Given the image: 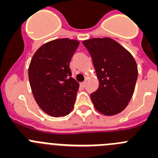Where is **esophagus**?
Here are the masks:
<instances>
[{
  "label": "esophagus",
  "mask_w": 158,
  "mask_h": 158,
  "mask_svg": "<svg viewBox=\"0 0 158 158\" xmlns=\"http://www.w3.org/2000/svg\"><path fill=\"white\" fill-rule=\"evenodd\" d=\"M85 84H86V83H85V82H80V86L82 88H84L85 87Z\"/></svg>",
  "instance_id": "esophagus-1"
}]
</instances>
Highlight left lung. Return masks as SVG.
<instances>
[{
    "instance_id": "1",
    "label": "left lung",
    "mask_w": 158,
    "mask_h": 158,
    "mask_svg": "<svg viewBox=\"0 0 158 158\" xmlns=\"http://www.w3.org/2000/svg\"><path fill=\"white\" fill-rule=\"evenodd\" d=\"M89 51L99 81L90 98L97 110L106 116L120 113L134 94L138 68L134 57L112 38L83 41Z\"/></svg>"
}]
</instances>
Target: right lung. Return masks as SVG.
<instances>
[{
	"mask_svg": "<svg viewBox=\"0 0 158 158\" xmlns=\"http://www.w3.org/2000/svg\"><path fill=\"white\" fill-rule=\"evenodd\" d=\"M79 45L73 39H56L42 45L31 59V90L38 106L49 116H64L73 109L79 84L72 77L69 64Z\"/></svg>",
	"mask_w": 158,
	"mask_h": 158,
	"instance_id": "1",
	"label": "right lung"
}]
</instances>
